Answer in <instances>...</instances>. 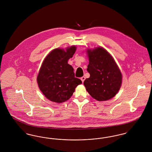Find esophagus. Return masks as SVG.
Masks as SVG:
<instances>
[{
  "mask_svg": "<svg viewBox=\"0 0 152 152\" xmlns=\"http://www.w3.org/2000/svg\"><path fill=\"white\" fill-rule=\"evenodd\" d=\"M86 80V77H84V76H83V77H81V80L82 81V82L83 83H84V80Z\"/></svg>",
  "mask_w": 152,
  "mask_h": 152,
  "instance_id": "1",
  "label": "esophagus"
}]
</instances>
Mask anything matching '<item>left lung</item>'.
I'll use <instances>...</instances> for the list:
<instances>
[{
    "label": "left lung",
    "instance_id": "left-lung-1",
    "mask_svg": "<svg viewBox=\"0 0 152 152\" xmlns=\"http://www.w3.org/2000/svg\"><path fill=\"white\" fill-rule=\"evenodd\" d=\"M90 77L84 85L88 92L98 101H107L113 97L120 89L122 75L114 58L102 47L88 49Z\"/></svg>",
    "mask_w": 152,
    "mask_h": 152
}]
</instances>
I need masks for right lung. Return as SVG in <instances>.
I'll return each mask as SVG.
<instances>
[{
	"mask_svg": "<svg viewBox=\"0 0 152 152\" xmlns=\"http://www.w3.org/2000/svg\"><path fill=\"white\" fill-rule=\"evenodd\" d=\"M76 47L56 48L46 56L37 77L40 90L50 101L61 103L72 96L81 80L75 77L72 66L68 60L72 58Z\"/></svg>",
	"mask_w": 152,
	"mask_h": 152,
	"instance_id": "add662e5",
	"label": "right lung"
}]
</instances>
